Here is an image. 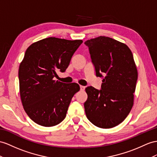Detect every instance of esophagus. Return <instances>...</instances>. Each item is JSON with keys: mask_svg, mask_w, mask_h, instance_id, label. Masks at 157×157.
<instances>
[{"mask_svg": "<svg viewBox=\"0 0 157 157\" xmlns=\"http://www.w3.org/2000/svg\"><path fill=\"white\" fill-rule=\"evenodd\" d=\"M85 87L83 86H80V90H81L82 91H83L84 90H85Z\"/></svg>", "mask_w": 157, "mask_h": 157, "instance_id": "obj_1", "label": "esophagus"}]
</instances>
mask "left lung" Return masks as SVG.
<instances>
[{"mask_svg": "<svg viewBox=\"0 0 157 157\" xmlns=\"http://www.w3.org/2000/svg\"><path fill=\"white\" fill-rule=\"evenodd\" d=\"M96 76L101 78V90L87 87L84 103L87 118L94 125L109 128L127 117L134 103L138 72L132 52L125 44L105 36L88 40Z\"/></svg>", "mask_w": 157, "mask_h": 157, "instance_id": "8db88e82", "label": "left lung"}]
</instances>
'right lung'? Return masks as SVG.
<instances>
[{
    "label": "right lung",
    "mask_w": 157,
    "mask_h": 157,
    "mask_svg": "<svg viewBox=\"0 0 157 157\" xmlns=\"http://www.w3.org/2000/svg\"><path fill=\"white\" fill-rule=\"evenodd\" d=\"M82 42L50 37L27 48L18 70L20 94L24 109L36 123L52 127L65 119L80 87L76 83H62L54 78L58 71H66Z\"/></svg>",
    "instance_id": "add662e5"
}]
</instances>
